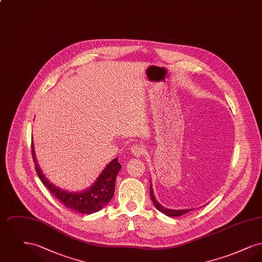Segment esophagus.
I'll use <instances>...</instances> for the list:
<instances>
[{"label": "esophagus", "mask_w": 262, "mask_h": 262, "mask_svg": "<svg viewBox=\"0 0 262 262\" xmlns=\"http://www.w3.org/2000/svg\"><path fill=\"white\" fill-rule=\"evenodd\" d=\"M132 152H133V154L135 156L140 157V156L145 154V148H144V146L142 144L137 143V144H135V145L132 146Z\"/></svg>", "instance_id": "esophagus-1"}]
</instances>
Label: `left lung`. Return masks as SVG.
<instances>
[{"label":"left lung","instance_id":"8db88e82","mask_svg":"<svg viewBox=\"0 0 262 262\" xmlns=\"http://www.w3.org/2000/svg\"><path fill=\"white\" fill-rule=\"evenodd\" d=\"M150 196H151V200L153 201V204L155 205V207L159 210V211L162 212L165 215L167 216H171V217H178V216H181L183 214H186L188 211H190L191 209H180V210H174V209H169V208H166L164 207L163 205H161L156 199L154 196V192H153V189L151 187V182H150Z\"/></svg>","mask_w":262,"mask_h":262}]
</instances>
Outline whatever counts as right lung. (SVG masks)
I'll return each mask as SVG.
<instances>
[{
    "mask_svg": "<svg viewBox=\"0 0 262 262\" xmlns=\"http://www.w3.org/2000/svg\"><path fill=\"white\" fill-rule=\"evenodd\" d=\"M32 146V158L34 160L35 170L41 182L46 186L51 191V193L62 202V204L73 210L83 214H91L99 211L108 202L112 200L115 191V181L117 174L122 168V165L118 161V158L113 159L109 163L103 172L97 178L96 182L84 190L80 191H68L62 189L61 187H56L48 181V179L42 173L38 166L33 141L31 142Z\"/></svg>",
    "mask_w": 262,
    "mask_h": 262,
    "instance_id": "obj_1",
    "label": "right lung"
}]
</instances>
